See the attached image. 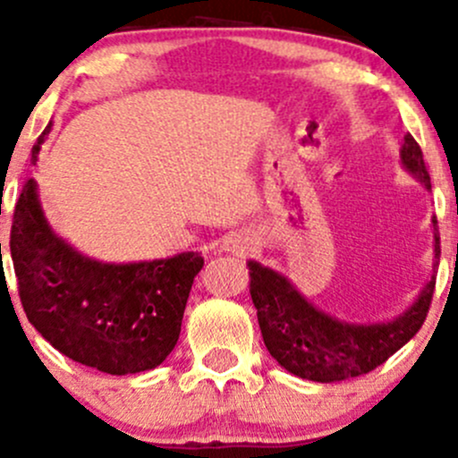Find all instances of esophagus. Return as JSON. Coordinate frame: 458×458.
Returning a JSON list of instances; mask_svg holds the SVG:
<instances>
[{
    "mask_svg": "<svg viewBox=\"0 0 458 458\" xmlns=\"http://www.w3.org/2000/svg\"><path fill=\"white\" fill-rule=\"evenodd\" d=\"M252 248H255V239L248 233H243V230L242 233L228 234L224 243H221V252H228L233 257H246Z\"/></svg>",
    "mask_w": 458,
    "mask_h": 458,
    "instance_id": "1",
    "label": "esophagus"
}]
</instances>
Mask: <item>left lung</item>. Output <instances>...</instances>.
Listing matches in <instances>:
<instances>
[{
	"label": "left lung",
	"instance_id": "1",
	"mask_svg": "<svg viewBox=\"0 0 458 458\" xmlns=\"http://www.w3.org/2000/svg\"><path fill=\"white\" fill-rule=\"evenodd\" d=\"M401 165L432 191L423 152L412 135L403 137ZM432 272L438 267L437 216L432 219ZM250 297L257 308L263 344L281 368L318 383L361 377L403 348L426 321L434 294V275L419 297L390 321H345L308 301L288 276L259 261H248Z\"/></svg>",
	"mask_w": 458,
	"mask_h": 458
}]
</instances>
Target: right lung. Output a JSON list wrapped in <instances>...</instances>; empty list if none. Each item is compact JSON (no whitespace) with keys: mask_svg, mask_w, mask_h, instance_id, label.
<instances>
[{"mask_svg":"<svg viewBox=\"0 0 458 458\" xmlns=\"http://www.w3.org/2000/svg\"><path fill=\"white\" fill-rule=\"evenodd\" d=\"M50 123L32 146V164ZM11 257L35 330L72 361L106 374L155 370L177 345L199 252L106 263L81 255L50 228L35 179L15 206Z\"/></svg>","mask_w":458,"mask_h":458,"instance_id":"add662e5","label":"right lung"}]
</instances>
